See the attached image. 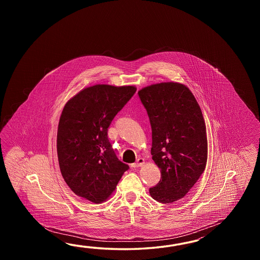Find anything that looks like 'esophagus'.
I'll list each match as a JSON object with an SVG mask.
<instances>
[{
	"label": "esophagus",
	"instance_id": "obj_1",
	"mask_svg": "<svg viewBox=\"0 0 260 260\" xmlns=\"http://www.w3.org/2000/svg\"><path fill=\"white\" fill-rule=\"evenodd\" d=\"M144 162H145V160H144L143 158H138V160L133 164L132 167H134V168L140 167V166H143Z\"/></svg>",
	"mask_w": 260,
	"mask_h": 260
}]
</instances>
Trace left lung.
Segmentation results:
<instances>
[{
	"label": "left lung",
	"instance_id": "8db88e82",
	"mask_svg": "<svg viewBox=\"0 0 260 260\" xmlns=\"http://www.w3.org/2000/svg\"><path fill=\"white\" fill-rule=\"evenodd\" d=\"M152 131L151 155L160 169L149 188L161 204L181 199L205 171L207 138L203 113L190 90L178 83H156L138 91Z\"/></svg>",
	"mask_w": 260,
	"mask_h": 260
}]
</instances>
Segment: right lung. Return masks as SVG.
Here are the masks:
<instances>
[{
    "instance_id": "obj_1",
    "label": "right lung",
    "mask_w": 260,
    "mask_h": 260,
    "mask_svg": "<svg viewBox=\"0 0 260 260\" xmlns=\"http://www.w3.org/2000/svg\"><path fill=\"white\" fill-rule=\"evenodd\" d=\"M137 88L96 84L69 100L61 113L56 150L61 174L74 193L94 204L108 199L128 165L117 158L108 128Z\"/></svg>"
}]
</instances>
